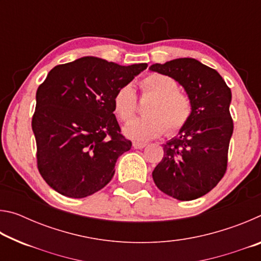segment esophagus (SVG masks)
<instances>
[{"mask_svg":"<svg viewBox=\"0 0 261 261\" xmlns=\"http://www.w3.org/2000/svg\"><path fill=\"white\" fill-rule=\"evenodd\" d=\"M132 146H134V148H136V149H141L146 146V144L139 143V141H134V143H132Z\"/></svg>","mask_w":261,"mask_h":261,"instance_id":"esophagus-1","label":"esophagus"}]
</instances>
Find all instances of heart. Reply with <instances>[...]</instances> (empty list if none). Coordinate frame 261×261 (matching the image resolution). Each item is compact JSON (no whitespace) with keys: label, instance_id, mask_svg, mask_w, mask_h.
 <instances>
[{"label":"heart","instance_id":"1","mask_svg":"<svg viewBox=\"0 0 261 261\" xmlns=\"http://www.w3.org/2000/svg\"><path fill=\"white\" fill-rule=\"evenodd\" d=\"M143 93L153 96L146 108L147 115L130 121L123 129L132 140L144 141L155 138L167 129L168 135L177 134L188 124L192 115L189 96L179 92L178 83L173 77L151 73L140 82ZM113 109L121 121L126 122L134 116L136 93L130 84L121 86L113 98Z\"/></svg>","mask_w":261,"mask_h":261}]
</instances>
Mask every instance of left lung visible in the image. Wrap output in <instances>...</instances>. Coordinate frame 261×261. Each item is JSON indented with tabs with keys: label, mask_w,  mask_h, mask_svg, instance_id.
<instances>
[{
	"label": "left lung",
	"mask_w": 261,
	"mask_h": 261,
	"mask_svg": "<svg viewBox=\"0 0 261 261\" xmlns=\"http://www.w3.org/2000/svg\"><path fill=\"white\" fill-rule=\"evenodd\" d=\"M149 71L173 77L192 105L188 124L163 145L165 155L153 170V180L175 199H197L226 173L233 131L231 91L216 70L189 57L152 64Z\"/></svg>",
	"instance_id": "8db88e82"
}]
</instances>
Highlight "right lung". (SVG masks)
<instances>
[{
	"instance_id": "add662e5",
	"label": "right lung",
	"mask_w": 261,
	"mask_h": 261,
	"mask_svg": "<svg viewBox=\"0 0 261 261\" xmlns=\"http://www.w3.org/2000/svg\"><path fill=\"white\" fill-rule=\"evenodd\" d=\"M147 68L85 56L56 65L38 87L32 130L38 169L56 192L85 198L105 188L131 148L121 135L113 98Z\"/></svg>"
}]
</instances>
